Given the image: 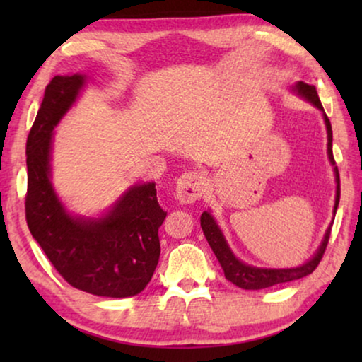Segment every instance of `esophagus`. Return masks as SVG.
<instances>
[{"label":"esophagus","instance_id":"obj_1","mask_svg":"<svg viewBox=\"0 0 362 362\" xmlns=\"http://www.w3.org/2000/svg\"><path fill=\"white\" fill-rule=\"evenodd\" d=\"M206 189V177L199 171H187L176 181V197L181 202H194Z\"/></svg>","mask_w":362,"mask_h":362}]
</instances>
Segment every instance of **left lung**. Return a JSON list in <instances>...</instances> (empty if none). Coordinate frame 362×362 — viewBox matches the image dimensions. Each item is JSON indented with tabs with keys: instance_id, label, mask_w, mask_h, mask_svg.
Instances as JSON below:
<instances>
[{
	"instance_id": "1",
	"label": "left lung",
	"mask_w": 362,
	"mask_h": 362,
	"mask_svg": "<svg viewBox=\"0 0 362 362\" xmlns=\"http://www.w3.org/2000/svg\"><path fill=\"white\" fill-rule=\"evenodd\" d=\"M291 92H295L296 95H300L303 100L310 102L311 105L318 108V110L323 113V120L326 125V133H328V158L331 166H333L334 171V181H336V197H334V209H333V216L336 214V209H338L339 204V173L338 168L334 165V158H333V150H331V143H333V132H331V123L329 118L326 117V113L323 110V105H321L318 93H316L315 86H310V83L305 82H296L293 87H291ZM334 221V217H333ZM201 227L202 232H204L207 242H209L212 252H214L217 260L224 270L226 279L232 281V284L239 286V288L244 290H262V288H269V286L279 285V284H286V281L291 280H298L303 279V276L310 275L316 267H318L321 257L325 254L326 245H328V239H329V232H331V224L328 229H326L323 240L316 252L311 257L310 260H306L303 265L300 267H293V269H262V267H254L245 264L240 259H237L234 252L230 250L229 244H227L224 234H222L219 224H217L214 216L211 214V211H204L201 214Z\"/></svg>"
}]
</instances>
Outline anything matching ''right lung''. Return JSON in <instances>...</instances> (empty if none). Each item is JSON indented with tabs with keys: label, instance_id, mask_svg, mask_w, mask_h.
I'll return each mask as SVG.
<instances>
[{
	"label": "right lung",
	"instance_id": "1",
	"mask_svg": "<svg viewBox=\"0 0 362 362\" xmlns=\"http://www.w3.org/2000/svg\"><path fill=\"white\" fill-rule=\"evenodd\" d=\"M87 76H56L49 82L26 143V221L31 234L62 279L97 296L127 298L150 284L160 260L158 229L166 212L155 182L123 192L97 217L67 211L52 186L54 128L77 102Z\"/></svg>",
	"mask_w": 362,
	"mask_h": 362
}]
</instances>
